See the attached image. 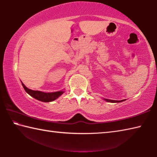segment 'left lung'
<instances>
[{"mask_svg":"<svg viewBox=\"0 0 157 157\" xmlns=\"http://www.w3.org/2000/svg\"><path fill=\"white\" fill-rule=\"evenodd\" d=\"M104 100L107 101V102H113V103L121 102H123V101H124V100H109V99H104Z\"/></svg>","mask_w":157,"mask_h":157,"instance_id":"8db88e82","label":"left lung"}]
</instances>
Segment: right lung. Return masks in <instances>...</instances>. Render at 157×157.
<instances>
[{
    "label": "right lung",
    "instance_id": "add662e5",
    "mask_svg": "<svg viewBox=\"0 0 157 157\" xmlns=\"http://www.w3.org/2000/svg\"><path fill=\"white\" fill-rule=\"evenodd\" d=\"M22 85L25 91L29 95H31L34 98H35V99L44 102H52V101L56 100L57 98H59L60 95H62L63 94V92H64L63 91H59L53 93H44L39 91H33V90L27 88L23 83H22Z\"/></svg>",
    "mask_w": 157,
    "mask_h": 157
}]
</instances>
